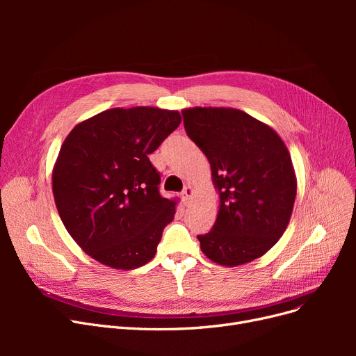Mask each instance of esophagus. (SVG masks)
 I'll return each instance as SVG.
<instances>
[{
  "label": "esophagus",
  "mask_w": 356,
  "mask_h": 356,
  "mask_svg": "<svg viewBox=\"0 0 356 356\" xmlns=\"http://www.w3.org/2000/svg\"><path fill=\"white\" fill-rule=\"evenodd\" d=\"M192 196H193V189L191 188V186H186V188H184L183 192H181V200H183V203H184V204H189Z\"/></svg>",
  "instance_id": "34e87169"
}]
</instances>
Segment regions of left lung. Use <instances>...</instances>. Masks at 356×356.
<instances>
[{"instance_id": "1", "label": "left lung", "mask_w": 356, "mask_h": 356, "mask_svg": "<svg viewBox=\"0 0 356 356\" xmlns=\"http://www.w3.org/2000/svg\"><path fill=\"white\" fill-rule=\"evenodd\" d=\"M184 129L208 157L219 212L212 229L197 235L213 263L236 267L271 250L284 234L297 179L275 131L235 108L183 109Z\"/></svg>"}]
</instances>
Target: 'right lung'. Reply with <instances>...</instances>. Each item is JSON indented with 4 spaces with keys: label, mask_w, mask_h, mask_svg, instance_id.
<instances>
[{
    "label": "right lung",
    "mask_w": 356,
    "mask_h": 356,
    "mask_svg": "<svg viewBox=\"0 0 356 356\" xmlns=\"http://www.w3.org/2000/svg\"><path fill=\"white\" fill-rule=\"evenodd\" d=\"M180 121L179 111L112 108L65 138L51 175L56 208L74 242L98 263L133 270L156 255L176 200L160 195L148 154Z\"/></svg>",
    "instance_id": "add662e5"
}]
</instances>
